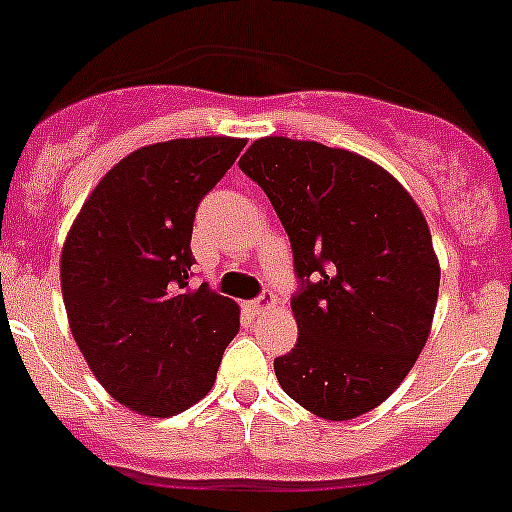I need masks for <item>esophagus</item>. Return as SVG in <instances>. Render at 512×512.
<instances>
[{"mask_svg":"<svg viewBox=\"0 0 512 512\" xmlns=\"http://www.w3.org/2000/svg\"><path fill=\"white\" fill-rule=\"evenodd\" d=\"M275 305H278V298H275V295L270 293V290H265V293L260 295V298H255L250 303V310L255 315H262V313H267V310H272L275 308Z\"/></svg>","mask_w":512,"mask_h":512,"instance_id":"esophagus-1","label":"esophagus"}]
</instances>
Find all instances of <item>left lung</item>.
I'll list each match as a JSON object with an SVG mask.
<instances>
[{
    "label": "left lung",
    "mask_w": 512,
    "mask_h": 512,
    "mask_svg": "<svg viewBox=\"0 0 512 512\" xmlns=\"http://www.w3.org/2000/svg\"><path fill=\"white\" fill-rule=\"evenodd\" d=\"M240 169L262 186L303 288L298 343L275 358L290 399L346 422L399 389L432 331L439 260L422 209L386 169L346 148L257 138Z\"/></svg>",
    "instance_id": "left-lung-1"
}]
</instances>
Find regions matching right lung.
I'll use <instances>...</instances> for the list:
<instances>
[{"label": "right lung", "instance_id": "obj_1", "mask_svg": "<svg viewBox=\"0 0 512 512\" xmlns=\"http://www.w3.org/2000/svg\"><path fill=\"white\" fill-rule=\"evenodd\" d=\"M245 138L136 148L98 181L60 255L68 323L95 379L126 409L174 417L209 394L240 308L191 280L199 202Z\"/></svg>", "mask_w": 512, "mask_h": 512}]
</instances>
